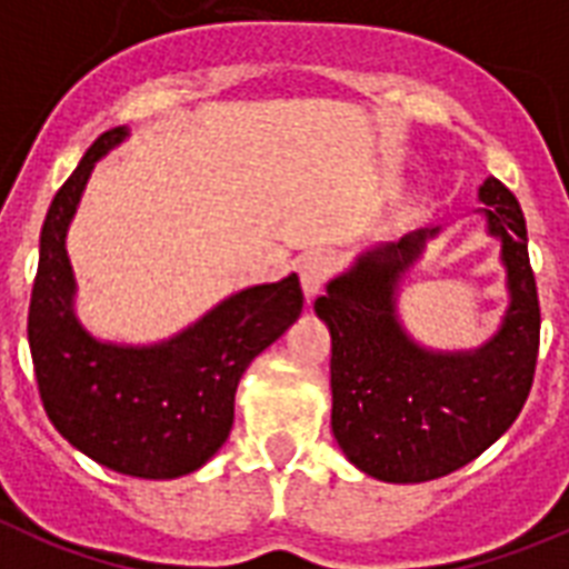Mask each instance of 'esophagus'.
<instances>
[{"label":"esophagus","instance_id":"34e87169","mask_svg":"<svg viewBox=\"0 0 569 569\" xmlns=\"http://www.w3.org/2000/svg\"><path fill=\"white\" fill-rule=\"evenodd\" d=\"M331 273H335V256H331V252L328 250L308 252V256L299 261V279H302L305 296H308V299L317 296L319 290H322V284L331 279Z\"/></svg>","mask_w":569,"mask_h":569}]
</instances>
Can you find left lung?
<instances>
[{
    "instance_id": "obj_1",
    "label": "left lung",
    "mask_w": 569,
    "mask_h": 569,
    "mask_svg": "<svg viewBox=\"0 0 569 569\" xmlns=\"http://www.w3.org/2000/svg\"><path fill=\"white\" fill-rule=\"evenodd\" d=\"M488 232L503 241L511 305L477 351L439 355L403 335L398 279L433 232L375 247L328 284L313 311L331 331V427L342 453L369 477L425 482L477 459L518 419L541 342V305L518 197L488 177Z\"/></svg>"
}]
</instances>
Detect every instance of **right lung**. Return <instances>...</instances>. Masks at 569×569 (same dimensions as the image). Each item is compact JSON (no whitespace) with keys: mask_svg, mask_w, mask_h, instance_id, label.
<instances>
[{"mask_svg":"<svg viewBox=\"0 0 569 569\" xmlns=\"http://www.w3.org/2000/svg\"><path fill=\"white\" fill-rule=\"evenodd\" d=\"M121 139L124 127L98 136L51 200L28 305V346L46 416L66 442L112 471L171 480L197 471L227 442L238 380L293 326L305 296L293 273L229 296L159 346L133 349L89 337L72 313L66 229L92 166Z\"/></svg>","mask_w":569,"mask_h":569,"instance_id":"1","label":"right lung"}]
</instances>
